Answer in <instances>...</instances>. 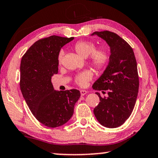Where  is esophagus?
I'll return each mask as SVG.
<instances>
[{"mask_svg":"<svg viewBox=\"0 0 158 158\" xmlns=\"http://www.w3.org/2000/svg\"><path fill=\"white\" fill-rule=\"evenodd\" d=\"M80 93H81V96H84V95H85V94L87 93V91L82 89V90H81V91H80Z\"/></svg>","mask_w":158,"mask_h":158,"instance_id":"34e87169","label":"esophagus"}]
</instances>
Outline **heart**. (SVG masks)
Listing matches in <instances>:
<instances>
[{"mask_svg": "<svg viewBox=\"0 0 158 158\" xmlns=\"http://www.w3.org/2000/svg\"><path fill=\"white\" fill-rule=\"evenodd\" d=\"M73 49L81 57L87 58L88 56L90 64L96 69L104 68L108 64L110 54L108 50L105 46L95 48V44L92 41L81 40L75 43ZM64 52L60 51L58 56V62L60 64L62 61ZM92 78V73L89 70L84 71L75 77V82L81 87L86 85Z\"/></svg>", "mask_w": 158, "mask_h": 158, "instance_id": "obj_1", "label": "heart"}]
</instances>
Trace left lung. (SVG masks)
Segmentation results:
<instances>
[{
	"label": "left lung",
	"mask_w": 158,
	"mask_h": 158,
	"mask_svg": "<svg viewBox=\"0 0 158 158\" xmlns=\"http://www.w3.org/2000/svg\"><path fill=\"white\" fill-rule=\"evenodd\" d=\"M104 40L110 50L108 66L92 85L95 90L108 92L94 109V114L101 125L107 128L121 126L131 115L139 91L137 64L133 49L117 34L109 31H94Z\"/></svg>",
	"instance_id": "8db88e82"
}]
</instances>
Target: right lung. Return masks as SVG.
<instances>
[{"instance_id": "right-lung-1", "label": "right lung", "mask_w": 158, "mask_h": 158, "mask_svg": "<svg viewBox=\"0 0 158 158\" xmlns=\"http://www.w3.org/2000/svg\"><path fill=\"white\" fill-rule=\"evenodd\" d=\"M73 40L56 35L39 40L22 58L21 91L34 116L45 127H58L68 122L80 98L78 89L57 91L51 82L58 71L60 49Z\"/></svg>"}]
</instances>
